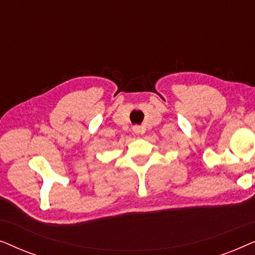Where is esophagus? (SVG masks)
I'll use <instances>...</instances> for the list:
<instances>
[{
    "label": "esophagus",
    "instance_id": "obj_1",
    "mask_svg": "<svg viewBox=\"0 0 255 255\" xmlns=\"http://www.w3.org/2000/svg\"><path fill=\"white\" fill-rule=\"evenodd\" d=\"M132 130H133L134 133H140V132L142 131L141 127H139V125H134L133 128H132Z\"/></svg>",
    "mask_w": 255,
    "mask_h": 255
}]
</instances>
